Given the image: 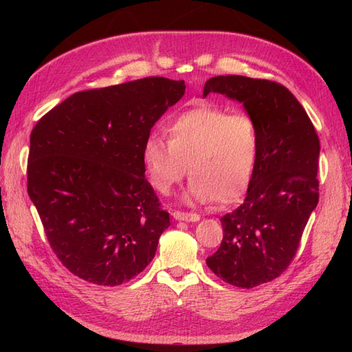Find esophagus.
<instances>
[{
    "instance_id": "obj_1",
    "label": "esophagus",
    "mask_w": 352,
    "mask_h": 352,
    "mask_svg": "<svg viewBox=\"0 0 352 352\" xmlns=\"http://www.w3.org/2000/svg\"><path fill=\"white\" fill-rule=\"evenodd\" d=\"M173 217L176 220H184V221H198L199 216L197 212H185V211H173Z\"/></svg>"
}]
</instances>
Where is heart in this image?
<instances>
[{"instance_id":"1","label":"heart","mask_w":352,"mask_h":352,"mask_svg":"<svg viewBox=\"0 0 352 352\" xmlns=\"http://www.w3.org/2000/svg\"><path fill=\"white\" fill-rule=\"evenodd\" d=\"M168 140L150 135L144 163L150 182L167 195L186 175L189 202L230 204L247 190L260 154V126L247 113L220 107L189 109L167 126Z\"/></svg>"}]
</instances>
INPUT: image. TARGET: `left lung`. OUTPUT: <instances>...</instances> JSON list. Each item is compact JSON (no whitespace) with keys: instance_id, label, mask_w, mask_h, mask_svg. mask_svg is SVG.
Segmentation results:
<instances>
[{"instance_id":"1","label":"left lung","mask_w":352,"mask_h":352,"mask_svg":"<svg viewBox=\"0 0 352 352\" xmlns=\"http://www.w3.org/2000/svg\"><path fill=\"white\" fill-rule=\"evenodd\" d=\"M223 94L243 104L260 126V154L247 197L220 219L223 239L207 258L229 285L267 283L287 269L318 202L320 141L310 117L278 82L238 74L206 82L204 97Z\"/></svg>"}]
</instances>
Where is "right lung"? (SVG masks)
Masks as SVG:
<instances>
[{
	"mask_svg": "<svg viewBox=\"0 0 352 352\" xmlns=\"http://www.w3.org/2000/svg\"><path fill=\"white\" fill-rule=\"evenodd\" d=\"M185 88L151 76L80 91L32 129L28 194L51 250L78 278L117 286L154 258L170 219L145 177L142 150Z\"/></svg>",
	"mask_w": 352,
	"mask_h": 352,
	"instance_id": "add662e5",
	"label": "right lung"
}]
</instances>
